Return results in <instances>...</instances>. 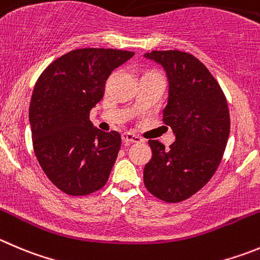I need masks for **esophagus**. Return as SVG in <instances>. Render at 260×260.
<instances>
[{
  "label": "esophagus",
  "instance_id": "obj_1",
  "mask_svg": "<svg viewBox=\"0 0 260 260\" xmlns=\"http://www.w3.org/2000/svg\"><path fill=\"white\" fill-rule=\"evenodd\" d=\"M122 138H123V142H124V144H140V142H142L141 137H138V136L133 135V133H131V132L123 133Z\"/></svg>",
  "mask_w": 260,
  "mask_h": 260
}]
</instances>
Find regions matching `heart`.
I'll list each match as a JSON object with an SVG mask.
<instances>
[{"label":"heart","instance_id":"heart-1","mask_svg":"<svg viewBox=\"0 0 260 260\" xmlns=\"http://www.w3.org/2000/svg\"><path fill=\"white\" fill-rule=\"evenodd\" d=\"M149 73H152V72H149Z\"/></svg>","mask_w":260,"mask_h":260}]
</instances>
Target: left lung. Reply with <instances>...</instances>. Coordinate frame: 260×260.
I'll use <instances>...</instances> for the list:
<instances>
[{"instance_id":"8db88e82","label":"left lung","mask_w":260,"mask_h":260,"mask_svg":"<svg viewBox=\"0 0 260 260\" xmlns=\"http://www.w3.org/2000/svg\"><path fill=\"white\" fill-rule=\"evenodd\" d=\"M145 57L167 73L163 122L176 141L167 150L150 140L152 157L145 166L144 182L155 198L179 203L201 190L217 171L230 136L229 105L212 73L191 53L151 51Z\"/></svg>"}]
</instances>
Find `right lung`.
<instances>
[{"label": "right lung", "mask_w": 260, "mask_h": 260, "mask_svg": "<svg viewBox=\"0 0 260 260\" xmlns=\"http://www.w3.org/2000/svg\"><path fill=\"white\" fill-rule=\"evenodd\" d=\"M133 55L73 50L51 62L36 83L29 106L33 149L48 179L68 195H89L108 182L122 137L93 127L89 111L103 99L111 72Z\"/></svg>", "instance_id": "1"}]
</instances>
